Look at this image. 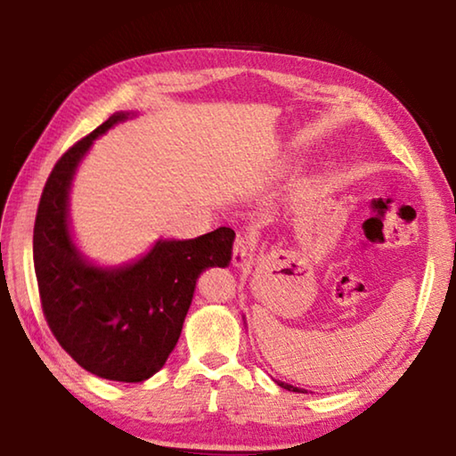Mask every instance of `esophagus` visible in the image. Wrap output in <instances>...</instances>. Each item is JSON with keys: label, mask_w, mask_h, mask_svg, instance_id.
Listing matches in <instances>:
<instances>
[{"label": "esophagus", "mask_w": 456, "mask_h": 456, "mask_svg": "<svg viewBox=\"0 0 456 456\" xmlns=\"http://www.w3.org/2000/svg\"><path fill=\"white\" fill-rule=\"evenodd\" d=\"M251 257H253L251 243L247 241V237L237 235L235 243H233V265L239 269H249Z\"/></svg>", "instance_id": "34e87169"}]
</instances>
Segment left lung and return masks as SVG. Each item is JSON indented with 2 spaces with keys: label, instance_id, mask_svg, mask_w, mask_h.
<instances>
[{
  "label": "left lung",
  "instance_id": "left-lung-1",
  "mask_svg": "<svg viewBox=\"0 0 456 456\" xmlns=\"http://www.w3.org/2000/svg\"><path fill=\"white\" fill-rule=\"evenodd\" d=\"M280 386H281V388H285V390H293V392H304V390H299V388H296V386H291V384H283V382H280Z\"/></svg>",
  "mask_w": 456,
  "mask_h": 456
}]
</instances>
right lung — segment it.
<instances>
[{"label": "right lung", "instance_id": "obj_1", "mask_svg": "<svg viewBox=\"0 0 456 456\" xmlns=\"http://www.w3.org/2000/svg\"><path fill=\"white\" fill-rule=\"evenodd\" d=\"M126 117L112 114L53 165L36 213L34 269L44 318L61 348L106 380L142 382L179 342L200 272L229 264L235 231L159 241L149 256L120 269L82 259L68 231V189L92 141Z\"/></svg>", "mask_w": 456, "mask_h": 456}]
</instances>
